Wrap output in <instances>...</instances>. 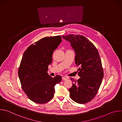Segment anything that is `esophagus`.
I'll use <instances>...</instances> for the list:
<instances>
[{
  "label": "esophagus",
  "instance_id": "obj_1",
  "mask_svg": "<svg viewBox=\"0 0 122 122\" xmlns=\"http://www.w3.org/2000/svg\"><path fill=\"white\" fill-rule=\"evenodd\" d=\"M67 79V78L66 77H64V76L62 77V79L64 80H66Z\"/></svg>",
  "mask_w": 122,
  "mask_h": 122
}]
</instances>
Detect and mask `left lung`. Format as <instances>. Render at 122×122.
Listing matches in <instances>:
<instances>
[{
    "label": "left lung",
    "instance_id": "8db88e82",
    "mask_svg": "<svg viewBox=\"0 0 122 122\" xmlns=\"http://www.w3.org/2000/svg\"><path fill=\"white\" fill-rule=\"evenodd\" d=\"M69 41L75 52V63L79 67L76 80L72 78L69 96L74 102L84 104L97 94L103 77V70L99 52L94 45L83 35L69 34L62 36Z\"/></svg>",
    "mask_w": 122,
    "mask_h": 122
}]
</instances>
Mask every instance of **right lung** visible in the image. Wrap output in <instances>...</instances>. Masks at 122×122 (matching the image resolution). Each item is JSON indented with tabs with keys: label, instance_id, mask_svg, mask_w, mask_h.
I'll return each mask as SVG.
<instances>
[{
	"label": "right lung",
	"instance_id": "1",
	"mask_svg": "<svg viewBox=\"0 0 122 122\" xmlns=\"http://www.w3.org/2000/svg\"><path fill=\"white\" fill-rule=\"evenodd\" d=\"M62 42L60 35L46 37L29 46L24 52L18 75L23 91L32 102L43 104L54 97L55 86L62 80L61 76L48 75L52 55Z\"/></svg>",
	"mask_w": 122,
	"mask_h": 122
}]
</instances>
